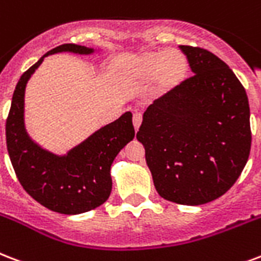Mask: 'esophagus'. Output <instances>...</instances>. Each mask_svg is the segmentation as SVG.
Wrapping results in <instances>:
<instances>
[{"mask_svg":"<svg viewBox=\"0 0 261 261\" xmlns=\"http://www.w3.org/2000/svg\"><path fill=\"white\" fill-rule=\"evenodd\" d=\"M141 123H142V115L141 113H134V116H133V124H134L135 131H138Z\"/></svg>","mask_w":261,"mask_h":261,"instance_id":"obj_1","label":"esophagus"}]
</instances>
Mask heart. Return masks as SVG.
Masks as SVG:
<instances>
[{"label":"heart","instance_id":"b5f03b06","mask_svg":"<svg viewBox=\"0 0 261 261\" xmlns=\"http://www.w3.org/2000/svg\"><path fill=\"white\" fill-rule=\"evenodd\" d=\"M189 68V60L182 51H145L135 57L124 79L131 85L139 86L152 82V95L163 97L176 90L186 81Z\"/></svg>","mask_w":261,"mask_h":261}]
</instances>
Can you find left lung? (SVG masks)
I'll list each match as a JSON object with an SVG mask.
<instances>
[{"label": "left lung", "mask_w": 261, "mask_h": 261, "mask_svg": "<svg viewBox=\"0 0 261 261\" xmlns=\"http://www.w3.org/2000/svg\"><path fill=\"white\" fill-rule=\"evenodd\" d=\"M192 77L144 113L137 139L157 193L182 205H201L236 184L250 152L248 95L214 53L180 45Z\"/></svg>", "instance_id": "8db88e82"}]
</instances>
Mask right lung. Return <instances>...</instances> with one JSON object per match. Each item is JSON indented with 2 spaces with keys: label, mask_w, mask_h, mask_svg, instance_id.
Listing matches in <instances>:
<instances>
[{
  "label": "right lung",
  "mask_w": 261,
  "mask_h": 261,
  "mask_svg": "<svg viewBox=\"0 0 261 261\" xmlns=\"http://www.w3.org/2000/svg\"><path fill=\"white\" fill-rule=\"evenodd\" d=\"M89 56L93 47L64 43L43 55L20 76L7 120V148L23 189L35 201L53 212L77 215L102 205L112 190L111 166L119 152L134 138L133 113L101 127L65 154H56L38 145L24 123V94L30 77L45 57L55 53Z\"/></svg>",
  "instance_id": "right-lung-1"
}]
</instances>
